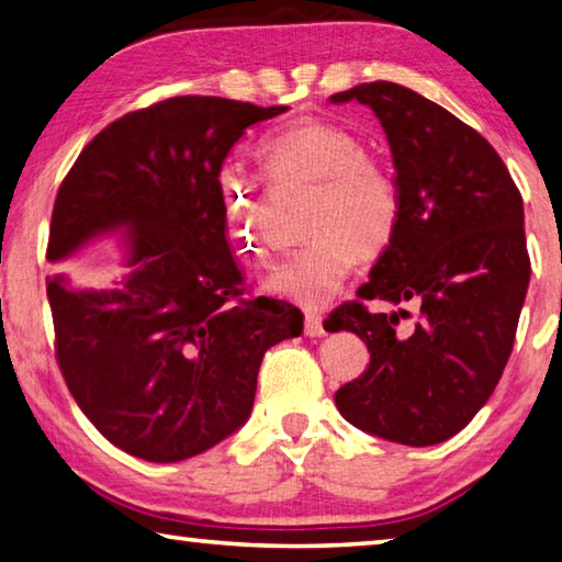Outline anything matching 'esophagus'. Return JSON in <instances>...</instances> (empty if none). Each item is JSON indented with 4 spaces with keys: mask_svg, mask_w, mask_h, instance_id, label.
Instances as JSON below:
<instances>
[{
    "mask_svg": "<svg viewBox=\"0 0 562 562\" xmlns=\"http://www.w3.org/2000/svg\"><path fill=\"white\" fill-rule=\"evenodd\" d=\"M304 335L307 337H322L325 335V325H322V317L319 315H310L304 317Z\"/></svg>",
    "mask_w": 562,
    "mask_h": 562,
    "instance_id": "34e87169",
    "label": "esophagus"
}]
</instances>
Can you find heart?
<instances>
[{
  "label": "heart",
  "mask_w": 562,
  "mask_h": 562,
  "mask_svg": "<svg viewBox=\"0 0 562 562\" xmlns=\"http://www.w3.org/2000/svg\"><path fill=\"white\" fill-rule=\"evenodd\" d=\"M258 156L272 183H312L304 235L310 243L268 278V290L304 310H322L345 288L359 258L382 255L402 221L396 178L364 156L355 133L337 123L300 119L268 133ZM227 233L243 252L260 255L265 188L245 168L225 164L215 173Z\"/></svg>",
  "instance_id": "1"
}]
</instances>
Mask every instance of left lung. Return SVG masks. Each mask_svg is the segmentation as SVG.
<instances>
[{"label":"left lung","instance_id":"obj_1","mask_svg":"<svg viewBox=\"0 0 562 562\" xmlns=\"http://www.w3.org/2000/svg\"><path fill=\"white\" fill-rule=\"evenodd\" d=\"M329 101L374 111L402 190L394 240L359 290L393 310L351 300L325 322L355 331L372 355L335 402L367 434L441 443L488 402L516 341L530 282L520 190L479 131L422 93L372 81Z\"/></svg>","mask_w":562,"mask_h":562}]
</instances>
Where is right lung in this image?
<instances>
[{
    "mask_svg": "<svg viewBox=\"0 0 562 562\" xmlns=\"http://www.w3.org/2000/svg\"><path fill=\"white\" fill-rule=\"evenodd\" d=\"M288 111L173 97L109 123L56 193L46 260L126 227L116 290L46 278L54 351L89 422L136 459H190L240 429L265 351L302 335V312L245 297L215 173L245 128Z\"/></svg>",
    "mask_w": 562,
    "mask_h": 562,
    "instance_id": "right-lung-1",
    "label": "right lung"
}]
</instances>
